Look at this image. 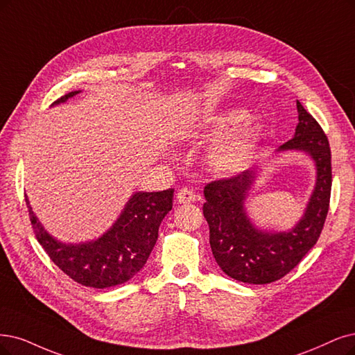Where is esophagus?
<instances>
[{"mask_svg": "<svg viewBox=\"0 0 355 355\" xmlns=\"http://www.w3.org/2000/svg\"><path fill=\"white\" fill-rule=\"evenodd\" d=\"M177 199L180 203H193L198 200V196H196L194 190L190 187H182L178 193H177Z\"/></svg>", "mask_w": 355, "mask_h": 355, "instance_id": "1", "label": "esophagus"}]
</instances>
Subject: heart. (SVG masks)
I'll return each mask as SVG.
<instances>
[{"label": "heart", "mask_w": 355, "mask_h": 355, "mask_svg": "<svg viewBox=\"0 0 355 355\" xmlns=\"http://www.w3.org/2000/svg\"><path fill=\"white\" fill-rule=\"evenodd\" d=\"M244 114L241 112H230L228 115H222L215 118V127L228 128L243 121ZM263 131V125L257 121L245 124L237 133L220 143L212 152L211 162L215 169L222 173H232V171L241 169L256 148V144Z\"/></svg>", "instance_id": "1"}]
</instances>
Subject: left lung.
<instances>
[{
	"label": "left lung",
	"mask_w": 355,
	"mask_h": 355,
	"mask_svg": "<svg viewBox=\"0 0 355 355\" xmlns=\"http://www.w3.org/2000/svg\"><path fill=\"white\" fill-rule=\"evenodd\" d=\"M295 136L281 150H304L316 161L318 181L306 214L290 232L268 234L248 222L243 202L254 178L253 171L214 180L205 187L203 215L216 263L228 277L263 285L284 278L318 243L329 211L332 161L329 140L314 116L297 101Z\"/></svg>",
	"instance_id": "left-lung-1"
}]
</instances>
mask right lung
Instances as JSON below:
<instances>
[{
  "instance_id": "1",
  "label": "right lung",
  "mask_w": 355,
  "mask_h": 355,
  "mask_svg": "<svg viewBox=\"0 0 355 355\" xmlns=\"http://www.w3.org/2000/svg\"><path fill=\"white\" fill-rule=\"evenodd\" d=\"M78 92L58 98L65 102ZM174 189L156 193H136L114 227L96 241L65 245L42 228L32 212L28 198L31 224L36 240L54 263L77 284L108 288L127 282L144 266L157 240V230L173 209Z\"/></svg>"
}]
</instances>
